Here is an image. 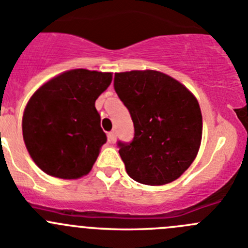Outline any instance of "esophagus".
<instances>
[{
	"instance_id": "esophagus-1",
	"label": "esophagus",
	"mask_w": 248,
	"mask_h": 248,
	"mask_svg": "<svg viewBox=\"0 0 248 248\" xmlns=\"http://www.w3.org/2000/svg\"><path fill=\"white\" fill-rule=\"evenodd\" d=\"M108 142L110 143H115V140H116V133L115 132H108Z\"/></svg>"
}]
</instances>
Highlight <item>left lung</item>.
<instances>
[{
  "mask_svg": "<svg viewBox=\"0 0 248 248\" xmlns=\"http://www.w3.org/2000/svg\"><path fill=\"white\" fill-rule=\"evenodd\" d=\"M113 88L135 126L131 142H117L128 176L149 186L179 179L202 140L197 99L176 79L150 69L115 73Z\"/></svg>",
  "mask_w": 248,
  "mask_h": 248,
  "instance_id": "left-lung-1",
  "label": "left lung"
}]
</instances>
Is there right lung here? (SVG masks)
I'll return each instance as SVG.
<instances>
[{
    "label": "right lung",
    "mask_w": 248,
    "mask_h": 248,
    "mask_svg": "<svg viewBox=\"0 0 248 248\" xmlns=\"http://www.w3.org/2000/svg\"><path fill=\"white\" fill-rule=\"evenodd\" d=\"M111 80V73L72 69L34 93L23 115V138L44 172L78 179L92 170L108 140L95 100Z\"/></svg>",
    "instance_id": "right-lung-1"
}]
</instances>
